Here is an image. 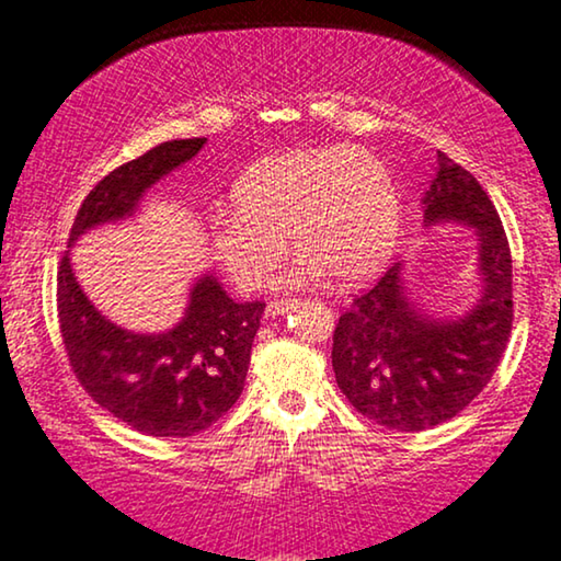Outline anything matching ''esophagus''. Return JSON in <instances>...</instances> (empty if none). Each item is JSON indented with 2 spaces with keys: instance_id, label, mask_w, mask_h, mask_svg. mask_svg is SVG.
<instances>
[{
  "instance_id": "obj_1",
  "label": "esophagus",
  "mask_w": 561,
  "mask_h": 561,
  "mask_svg": "<svg viewBox=\"0 0 561 561\" xmlns=\"http://www.w3.org/2000/svg\"><path fill=\"white\" fill-rule=\"evenodd\" d=\"M295 305H297V299H272V302L266 305V318H277V314H284Z\"/></svg>"
}]
</instances>
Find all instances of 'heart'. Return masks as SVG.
<instances>
[{
	"instance_id": "1",
	"label": "heart",
	"mask_w": 561,
	"mask_h": 561,
	"mask_svg": "<svg viewBox=\"0 0 561 561\" xmlns=\"http://www.w3.org/2000/svg\"><path fill=\"white\" fill-rule=\"evenodd\" d=\"M231 208L210 216L216 262L241 289H262L291 247L302 254L289 284L330 272L360 279L391 254L399 193L386 164L363 147H302L264 157L236 180Z\"/></svg>"
}]
</instances>
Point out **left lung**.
Returning a JSON list of instances; mask_svg holds the SVG:
<instances>
[{
  "instance_id": "8db88e82",
  "label": "left lung",
  "mask_w": 561,
  "mask_h": 561,
  "mask_svg": "<svg viewBox=\"0 0 561 561\" xmlns=\"http://www.w3.org/2000/svg\"><path fill=\"white\" fill-rule=\"evenodd\" d=\"M462 224L480 236L483 297L460 320H432L409 302L401 266L353 297L333 333V370L345 399L397 432L453 420L485 389L514 328V274L506 231L476 178L437 152L424 224Z\"/></svg>"
}]
</instances>
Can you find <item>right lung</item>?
Wrapping results in <instances>:
<instances>
[{
    "label": "right lung",
    "instance_id": "right-lung-1",
    "mask_svg": "<svg viewBox=\"0 0 561 561\" xmlns=\"http://www.w3.org/2000/svg\"><path fill=\"white\" fill-rule=\"evenodd\" d=\"M203 137L172 139L122 164L78 208L68 243L131 216L147 187L193 160ZM264 302H233L210 277L195 282L185 318L160 335L116 328L78 287L68 251L58 266V320L70 368L85 393L149 437H193L241 397Z\"/></svg>",
    "mask_w": 561,
    "mask_h": 561
}]
</instances>
